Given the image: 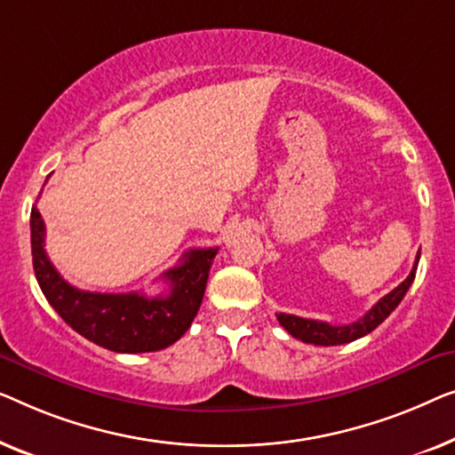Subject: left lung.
I'll return each mask as SVG.
<instances>
[{"mask_svg": "<svg viewBox=\"0 0 455 455\" xmlns=\"http://www.w3.org/2000/svg\"><path fill=\"white\" fill-rule=\"evenodd\" d=\"M419 258H420V251L404 283L398 284L392 292H387L386 297L377 300V303L371 307L363 317H358L353 323L331 325L325 322H317V319L289 315V313H278L276 315L278 322L292 338H297V340L307 342V344H315V347H336V344H348L356 340V338L367 336L395 309V307L400 305V300L404 299V294L408 292V289H411L414 276H417Z\"/></svg>", "mask_w": 455, "mask_h": 455, "instance_id": "left-lung-1", "label": "left lung"}]
</instances>
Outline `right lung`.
Instances as JSON below:
<instances>
[{
	"mask_svg": "<svg viewBox=\"0 0 455 455\" xmlns=\"http://www.w3.org/2000/svg\"><path fill=\"white\" fill-rule=\"evenodd\" d=\"M30 245L36 283L69 328L113 353H155L175 344L200 309L208 274L219 247L185 251L181 264L163 274L169 294L80 291L61 278L44 251V222L30 212Z\"/></svg>",
	"mask_w": 455,
	"mask_h": 455,
	"instance_id": "add662e5",
	"label": "right lung"
}]
</instances>
